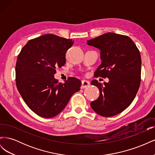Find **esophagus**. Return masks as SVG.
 <instances>
[{
	"instance_id": "1",
	"label": "esophagus",
	"mask_w": 155,
	"mask_h": 155,
	"mask_svg": "<svg viewBox=\"0 0 155 155\" xmlns=\"http://www.w3.org/2000/svg\"><path fill=\"white\" fill-rule=\"evenodd\" d=\"M90 82L87 81V80H82L81 81V88H87V87L90 86Z\"/></svg>"
}]
</instances>
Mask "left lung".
Here are the masks:
<instances>
[{
  "label": "left lung",
  "instance_id": "left-lung-1",
  "mask_svg": "<svg viewBox=\"0 0 155 155\" xmlns=\"http://www.w3.org/2000/svg\"><path fill=\"white\" fill-rule=\"evenodd\" d=\"M87 45L100 49L101 63L96 77L108 78L104 85L96 79L92 85L100 90V96L91 103L92 109L104 117L118 114L133 102L141 81L142 59L140 51L127 35L109 32L87 41Z\"/></svg>",
  "mask_w": 155,
  "mask_h": 155
}]
</instances>
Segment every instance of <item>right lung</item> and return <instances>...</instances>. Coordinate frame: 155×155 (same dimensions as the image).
<instances>
[{"label":"right lung","mask_w":155,"mask_h":155,"mask_svg":"<svg viewBox=\"0 0 155 155\" xmlns=\"http://www.w3.org/2000/svg\"><path fill=\"white\" fill-rule=\"evenodd\" d=\"M74 44L54 34L30 40L17 59L16 85L23 100L37 115L45 118L58 115L70 97L80 90L81 82L69 77L64 83L54 78L55 68L66 63L67 51Z\"/></svg>","instance_id":"obj_1"}]
</instances>
